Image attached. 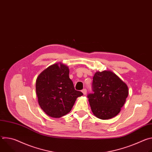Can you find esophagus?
<instances>
[{
    "instance_id": "1",
    "label": "esophagus",
    "mask_w": 152,
    "mask_h": 152,
    "mask_svg": "<svg viewBox=\"0 0 152 152\" xmlns=\"http://www.w3.org/2000/svg\"><path fill=\"white\" fill-rule=\"evenodd\" d=\"M82 93H83L84 95H85V94H86V89H83V90H82Z\"/></svg>"
}]
</instances>
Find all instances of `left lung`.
<instances>
[{"label":"left lung","mask_w":152,"mask_h":152,"mask_svg":"<svg viewBox=\"0 0 152 152\" xmlns=\"http://www.w3.org/2000/svg\"><path fill=\"white\" fill-rule=\"evenodd\" d=\"M92 88L94 93L87 96L91 109L93 114L102 120L116 116L129 94L127 85L111 71L97 72Z\"/></svg>","instance_id":"1"}]
</instances>
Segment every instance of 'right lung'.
I'll return each mask as SVG.
<instances>
[{
    "label": "right lung",
    "mask_w": 152,
    "mask_h": 152,
    "mask_svg": "<svg viewBox=\"0 0 152 152\" xmlns=\"http://www.w3.org/2000/svg\"><path fill=\"white\" fill-rule=\"evenodd\" d=\"M39 105L47 115L59 118L68 114L76 99L83 95L75 90L69 77V69L56 63L41 72L36 80Z\"/></svg>",
    "instance_id": "add662e5"
}]
</instances>
